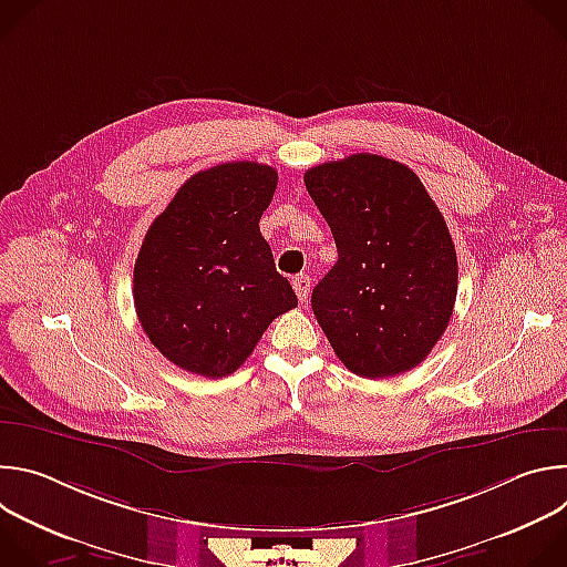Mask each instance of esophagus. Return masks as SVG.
I'll return each instance as SVG.
<instances>
[{
    "mask_svg": "<svg viewBox=\"0 0 567 567\" xmlns=\"http://www.w3.org/2000/svg\"><path fill=\"white\" fill-rule=\"evenodd\" d=\"M291 285H293V291H296L298 300L305 302L307 296H309V276H296V278L291 280Z\"/></svg>",
    "mask_w": 567,
    "mask_h": 567,
    "instance_id": "34e87169",
    "label": "esophagus"
}]
</instances>
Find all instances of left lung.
<instances>
[{"mask_svg": "<svg viewBox=\"0 0 567 567\" xmlns=\"http://www.w3.org/2000/svg\"><path fill=\"white\" fill-rule=\"evenodd\" d=\"M305 186L339 251L311 291L318 326L359 377L413 370L449 328L457 296L440 208L409 166L368 152L309 168Z\"/></svg>", "mask_w": 567, "mask_h": 567, "instance_id": "1", "label": "left lung"}]
</instances>
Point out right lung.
<instances>
[{
  "label": "right lung",
  "mask_w": 567,
  "mask_h": 567,
  "mask_svg": "<svg viewBox=\"0 0 567 567\" xmlns=\"http://www.w3.org/2000/svg\"><path fill=\"white\" fill-rule=\"evenodd\" d=\"M278 173L233 161L193 175L145 233L134 307L150 343L186 372L219 379L245 363L298 298L260 233Z\"/></svg>",
  "instance_id": "add662e5"
}]
</instances>
